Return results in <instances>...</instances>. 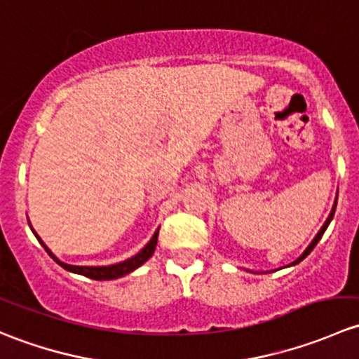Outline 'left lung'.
I'll return each mask as SVG.
<instances>
[{
    "instance_id": "left-lung-1",
    "label": "left lung",
    "mask_w": 359,
    "mask_h": 359,
    "mask_svg": "<svg viewBox=\"0 0 359 359\" xmlns=\"http://www.w3.org/2000/svg\"><path fill=\"white\" fill-rule=\"evenodd\" d=\"M335 206H337V200H335V203H334V208H332L330 215H328L327 222H325V224H323V227H321V229H320V233H318V234H316V238H314V240H313V243H311V245H309V247H307V250H306V252H304V253H302V255H300V257H299V259H297V260H295V262H293V264H299V262H300V260H304V259H306V257H307V255H309V253H311V252H313V248H314V247H316V245H318V241H320V240H321V236H323V233H325V231H327V227H328V224H330V220H332V219H334V213H335Z\"/></svg>"
}]
</instances>
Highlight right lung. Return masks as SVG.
<instances>
[{
	"instance_id": "1",
	"label": "right lung",
	"mask_w": 359,
	"mask_h": 359,
	"mask_svg": "<svg viewBox=\"0 0 359 359\" xmlns=\"http://www.w3.org/2000/svg\"><path fill=\"white\" fill-rule=\"evenodd\" d=\"M34 233V231H32ZM158 233L159 231H156V233L153 234V238H151L149 243L146 245L142 250H140L137 255H133L132 259L125 260V262H119V264H114V266H104V267H86V266H69V264H64L60 262L59 259H57L55 255H53L52 252H50L48 248H46V245L43 243L41 240H39V236L36 234V238H38L39 243L45 247L46 252L50 253V257H52L53 260H55L59 266H62L64 269L66 271H71V273H76V274H83V276L90 278V280H97V281H106V280H116V278H121L125 276V274L132 273V271H135L137 267L142 266L144 262H146L147 259H149L151 255L154 253V248H156V243H158Z\"/></svg>"
}]
</instances>
